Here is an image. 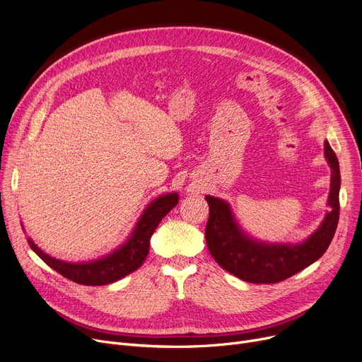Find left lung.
<instances>
[{
    "mask_svg": "<svg viewBox=\"0 0 362 362\" xmlns=\"http://www.w3.org/2000/svg\"><path fill=\"white\" fill-rule=\"evenodd\" d=\"M325 156L332 167L330 211L318 229L302 243H265L246 235L236 223L230 205L206 195L210 205L205 238L210 254L220 267L250 283H277L303 270L329 248L339 221L340 170L334 151L325 142Z\"/></svg>",
    "mask_w": 362,
    "mask_h": 362,
    "instance_id": "8db88e82",
    "label": "left lung"
}]
</instances>
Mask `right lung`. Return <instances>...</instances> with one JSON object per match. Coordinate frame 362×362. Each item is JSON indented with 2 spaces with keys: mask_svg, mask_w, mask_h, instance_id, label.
<instances>
[{
  "mask_svg": "<svg viewBox=\"0 0 362 362\" xmlns=\"http://www.w3.org/2000/svg\"><path fill=\"white\" fill-rule=\"evenodd\" d=\"M177 194H167L152 201L138 220L129 239L107 257L89 262H66L45 254L29 239L30 248L52 270L66 279L85 284V286H103L117 281L132 272L138 270L149 252V239L156 232L160 221L177 205Z\"/></svg>",
  "mask_w": 362,
  "mask_h": 362,
  "instance_id": "right-lung-1",
  "label": "right lung"
}]
</instances>
